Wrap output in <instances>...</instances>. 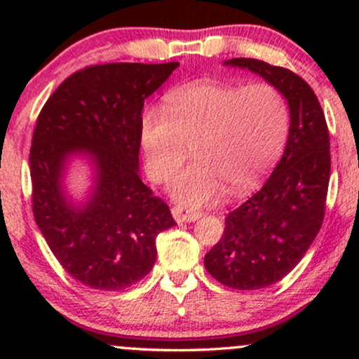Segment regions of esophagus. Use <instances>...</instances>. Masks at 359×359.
I'll return each mask as SVG.
<instances>
[{
	"instance_id": "1",
	"label": "esophagus",
	"mask_w": 359,
	"mask_h": 359,
	"mask_svg": "<svg viewBox=\"0 0 359 359\" xmlns=\"http://www.w3.org/2000/svg\"><path fill=\"white\" fill-rule=\"evenodd\" d=\"M172 214H174V219L177 222H192V221H197L201 217L199 211L180 208V205H175V208L172 209Z\"/></svg>"
}]
</instances>
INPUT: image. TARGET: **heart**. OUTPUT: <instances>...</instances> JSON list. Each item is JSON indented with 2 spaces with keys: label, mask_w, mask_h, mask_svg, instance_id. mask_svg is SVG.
Wrapping results in <instances>:
<instances>
[{
  "label": "heart",
  "mask_w": 359,
  "mask_h": 359,
  "mask_svg": "<svg viewBox=\"0 0 359 359\" xmlns=\"http://www.w3.org/2000/svg\"><path fill=\"white\" fill-rule=\"evenodd\" d=\"M165 109H143L140 145L147 174L165 182L182 165L189 145L196 158L172 180L180 203L201 205L250 191L273 168L285 148L290 111L270 82L199 81L174 89Z\"/></svg>",
  "instance_id": "heart-1"
}]
</instances>
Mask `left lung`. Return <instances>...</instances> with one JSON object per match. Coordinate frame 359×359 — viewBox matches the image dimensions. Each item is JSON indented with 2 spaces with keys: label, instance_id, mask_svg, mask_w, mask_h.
Instances as JSON below:
<instances>
[{
  "label": "left lung",
  "instance_id": "1",
  "mask_svg": "<svg viewBox=\"0 0 359 359\" xmlns=\"http://www.w3.org/2000/svg\"><path fill=\"white\" fill-rule=\"evenodd\" d=\"M224 64L277 86L290 108L278 165L258 192L226 216L221 240L204 257L205 270L222 285L257 290L290 273L323 226L331 175L329 131L314 90L295 72L245 57Z\"/></svg>",
  "mask_w": 359,
  "mask_h": 359
}]
</instances>
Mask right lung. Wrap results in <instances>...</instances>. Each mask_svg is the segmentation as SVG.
Masks as SVG:
<instances>
[{
  "label": "right lung",
  "instance_id": "right-lung-1",
  "mask_svg": "<svg viewBox=\"0 0 359 359\" xmlns=\"http://www.w3.org/2000/svg\"><path fill=\"white\" fill-rule=\"evenodd\" d=\"M179 67L90 65L69 76L36 119L30 148L32 208L52 253L71 277L97 290H123L150 273L156 234L175 226L170 209L140 179V116L148 96ZM93 162L88 203L67 199L69 156Z\"/></svg>",
  "mask_w": 359,
  "mask_h": 359
}]
</instances>
